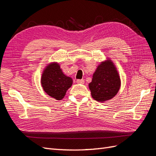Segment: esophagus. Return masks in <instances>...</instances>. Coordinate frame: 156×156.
<instances>
[{"mask_svg":"<svg viewBox=\"0 0 156 156\" xmlns=\"http://www.w3.org/2000/svg\"><path fill=\"white\" fill-rule=\"evenodd\" d=\"M76 82L78 84H84V80H83V79H77Z\"/></svg>","mask_w":156,"mask_h":156,"instance_id":"34e87169","label":"esophagus"}]
</instances>
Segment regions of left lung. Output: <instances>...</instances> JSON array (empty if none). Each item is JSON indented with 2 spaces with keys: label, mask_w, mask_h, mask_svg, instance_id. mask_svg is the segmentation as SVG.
<instances>
[{
  "label": "left lung",
  "mask_w": 156,
  "mask_h": 156,
  "mask_svg": "<svg viewBox=\"0 0 156 156\" xmlns=\"http://www.w3.org/2000/svg\"><path fill=\"white\" fill-rule=\"evenodd\" d=\"M121 81L115 64L109 58L103 61L93 74L88 84L92 97L101 103L114 98L119 92Z\"/></svg>",
  "instance_id": "1"
}]
</instances>
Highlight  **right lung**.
<instances>
[{"label":"right lung","instance_id":"add662e5","mask_svg":"<svg viewBox=\"0 0 156 156\" xmlns=\"http://www.w3.org/2000/svg\"><path fill=\"white\" fill-rule=\"evenodd\" d=\"M72 83V79L62 72L57 62H52L47 66L41 78V84L44 90L56 100L64 98Z\"/></svg>","mask_w":156,"mask_h":156}]
</instances>
